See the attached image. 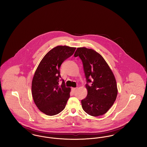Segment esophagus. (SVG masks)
<instances>
[{
	"mask_svg": "<svg viewBox=\"0 0 147 147\" xmlns=\"http://www.w3.org/2000/svg\"><path fill=\"white\" fill-rule=\"evenodd\" d=\"M77 88H71V90H72V91L73 92H75L76 90H77Z\"/></svg>",
	"mask_w": 147,
	"mask_h": 147,
	"instance_id": "esophagus-1",
	"label": "esophagus"
}]
</instances>
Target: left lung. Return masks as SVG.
<instances>
[{
  "mask_svg": "<svg viewBox=\"0 0 147 147\" xmlns=\"http://www.w3.org/2000/svg\"><path fill=\"white\" fill-rule=\"evenodd\" d=\"M74 56H79L82 60L86 80L88 94L81 101L83 109L92 116L105 114L117 95V84L112 70L104 58L93 49L78 48Z\"/></svg>",
  "mask_w": 147,
  "mask_h": 147,
  "instance_id": "left-lung-1",
  "label": "left lung"
}]
</instances>
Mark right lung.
<instances>
[{"instance_id": "right-lung-1", "label": "right lung", "mask_w": 147, "mask_h": 147, "mask_svg": "<svg viewBox=\"0 0 147 147\" xmlns=\"http://www.w3.org/2000/svg\"><path fill=\"white\" fill-rule=\"evenodd\" d=\"M76 49L66 46L53 48L43 58L35 71L31 86L32 97L38 109L47 115H56L63 111L70 97V88L65 86L59 69Z\"/></svg>"}]
</instances>
